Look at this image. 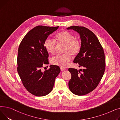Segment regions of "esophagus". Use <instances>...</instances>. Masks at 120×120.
I'll list each match as a JSON object with an SVG mask.
<instances>
[{
	"mask_svg": "<svg viewBox=\"0 0 120 120\" xmlns=\"http://www.w3.org/2000/svg\"><path fill=\"white\" fill-rule=\"evenodd\" d=\"M60 70H61V71H65V70H66L65 68H63V67H61L60 68Z\"/></svg>",
	"mask_w": 120,
	"mask_h": 120,
	"instance_id": "1",
	"label": "esophagus"
}]
</instances>
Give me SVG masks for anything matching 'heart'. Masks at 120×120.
Wrapping results in <instances>:
<instances>
[{
  "mask_svg": "<svg viewBox=\"0 0 120 120\" xmlns=\"http://www.w3.org/2000/svg\"><path fill=\"white\" fill-rule=\"evenodd\" d=\"M55 40L59 45H64L62 55H58L52 58V64L61 67H66L71 60L72 56H76L79 53L81 45L80 41L75 39L73 35L66 31H62L55 36ZM45 47L46 51L50 54L55 53L56 49V41L54 40L48 38L45 42Z\"/></svg>",
  "mask_w": 120,
  "mask_h": 120,
  "instance_id": "b5f03b06",
  "label": "heart"
}]
</instances>
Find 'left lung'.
I'll return each instance as SVG.
<instances>
[{
    "mask_svg": "<svg viewBox=\"0 0 120 120\" xmlns=\"http://www.w3.org/2000/svg\"><path fill=\"white\" fill-rule=\"evenodd\" d=\"M79 35L81 50L74 62L78 63L83 69L69 68L71 79L68 83L70 90L77 95H84L94 90L101 81L105 70V57L103 48L95 34L83 26H71ZM82 72L79 74L80 71Z\"/></svg>",
    "mask_w": 120,
    "mask_h": 120,
    "instance_id": "1",
    "label": "left lung"
}]
</instances>
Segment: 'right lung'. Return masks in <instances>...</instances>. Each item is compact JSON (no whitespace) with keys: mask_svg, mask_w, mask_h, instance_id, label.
I'll list each match as a JSON object with an SVG mask.
<instances>
[{"mask_svg":"<svg viewBox=\"0 0 120 120\" xmlns=\"http://www.w3.org/2000/svg\"><path fill=\"white\" fill-rule=\"evenodd\" d=\"M59 26H35L28 32L19 45L17 71L24 87L31 94L44 96L52 91L56 77L60 72L59 66L51 65L49 70L41 71L48 63V53L44 46L49 35Z\"/></svg>","mask_w":120,"mask_h":120,"instance_id":"1","label":"right lung"}]
</instances>
